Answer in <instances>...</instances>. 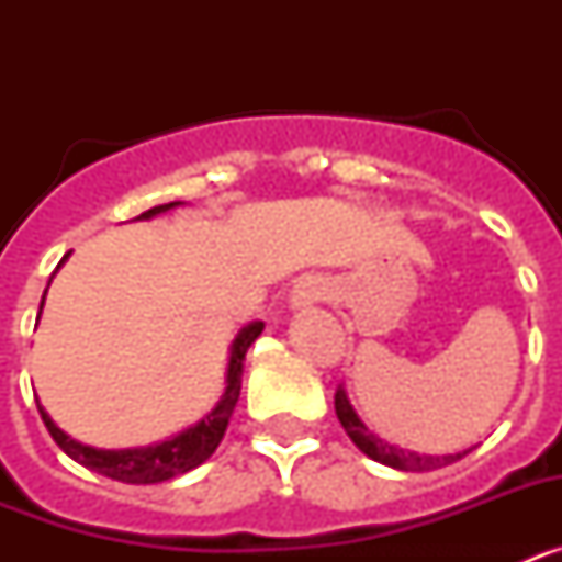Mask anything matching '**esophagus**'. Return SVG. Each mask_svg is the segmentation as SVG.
<instances>
[{"mask_svg": "<svg viewBox=\"0 0 562 562\" xmlns=\"http://www.w3.org/2000/svg\"><path fill=\"white\" fill-rule=\"evenodd\" d=\"M326 295V281L317 276H304L301 281H295L290 295L292 310H306V306L317 304L321 297Z\"/></svg>", "mask_w": 562, "mask_h": 562, "instance_id": "34e87169", "label": "esophagus"}]
</instances>
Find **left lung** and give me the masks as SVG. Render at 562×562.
I'll return each mask as SVG.
<instances>
[{
	"label": "left lung",
	"mask_w": 562,
	"mask_h": 562,
	"mask_svg": "<svg viewBox=\"0 0 562 562\" xmlns=\"http://www.w3.org/2000/svg\"><path fill=\"white\" fill-rule=\"evenodd\" d=\"M335 414L337 419H340L342 430L349 434V439L355 441L362 453L369 456V459L380 461V464H389L394 467V470H405V473H428V470H439V467H448L453 464V461L464 459V456L473 450V448H467L461 450V453L428 456V453H414V450H402L396 448V445H389V441L380 439V436L371 434V430L362 425V419L357 416V411L351 408L349 396H346V391L342 389H337L335 394Z\"/></svg>",
	"instance_id": "left-lung-1"
}]
</instances>
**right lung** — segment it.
I'll return each mask as SVG.
<instances>
[{"label":"right lung","instance_id":"1","mask_svg":"<svg viewBox=\"0 0 562 562\" xmlns=\"http://www.w3.org/2000/svg\"><path fill=\"white\" fill-rule=\"evenodd\" d=\"M177 205H182V202L157 205L151 207V211L140 213L137 220H151L157 213H166ZM44 295H47V290H44ZM38 315H42V310H38ZM261 329H265V324H261V321H252V324H247L245 329L238 331L236 340H233L231 362H227V385L222 400L216 402V408H213L205 419H200L196 425H191V428H186L182 434L171 436V439L166 441H157V445H148V448L98 450L89 448V445H81V441L76 439H69L61 428H56V422L44 414L42 405H38V414H42L53 441H56L69 459H76L78 464L89 467V470H95V473L106 475V479L123 481V484H160V481H168L173 479V475H182L188 473V470H193V467H200L202 461L211 459L213 450L220 448L222 436H225L227 430V422H231L233 408H236L238 402V391H241L245 355L252 342H256V337L261 335Z\"/></svg>","mask_w":562,"mask_h":562}]
</instances>
